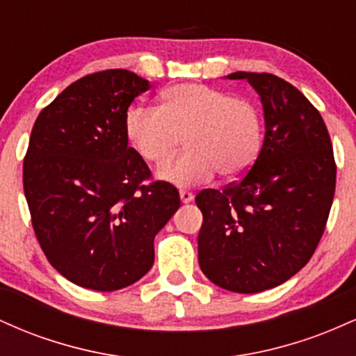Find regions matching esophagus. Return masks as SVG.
Returning <instances> with one entry per match:
<instances>
[{"mask_svg":"<svg viewBox=\"0 0 356 356\" xmlns=\"http://www.w3.org/2000/svg\"><path fill=\"white\" fill-rule=\"evenodd\" d=\"M179 195H181V201L184 204H189L192 199H194V194H192V192H189V191H181V192H179Z\"/></svg>","mask_w":356,"mask_h":356,"instance_id":"esophagus-1","label":"esophagus"}]
</instances>
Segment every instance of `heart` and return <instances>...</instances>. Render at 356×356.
<instances>
[{"instance_id":"1","label":"heart","mask_w":356,"mask_h":356,"mask_svg":"<svg viewBox=\"0 0 356 356\" xmlns=\"http://www.w3.org/2000/svg\"><path fill=\"white\" fill-rule=\"evenodd\" d=\"M127 137L150 165H162L181 138L186 152L161 170L162 181L179 187L207 182L219 172L227 181L246 175L264 142V117L252 100L201 83L167 88L161 107L129 110Z\"/></svg>"}]
</instances>
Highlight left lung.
Segmentation results:
<instances>
[{"label":"left lung","instance_id":"obj_1","mask_svg":"<svg viewBox=\"0 0 356 356\" xmlns=\"http://www.w3.org/2000/svg\"><path fill=\"white\" fill-rule=\"evenodd\" d=\"M263 104L264 142L239 182L199 192L197 249L207 280L261 293L295 276L313 256L332 209L337 165L325 122L300 90L271 73L236 72Z\"/></svg>","mask_w":356,"mask_h":356}]
</instances>
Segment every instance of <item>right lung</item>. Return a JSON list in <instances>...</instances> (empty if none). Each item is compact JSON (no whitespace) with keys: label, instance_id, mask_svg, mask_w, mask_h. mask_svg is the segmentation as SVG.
Instances as JSON below:
<instances>
[{"label":"right lung","instance_id":"add662e5","mask_svg":"<svg viewBox=\"0 0 356 356\" xmlns=\"http://www.w3.org/2000/svg\"><path fill=\"white\" fill-rule=\"evenodd\" d=\"M150 88L129 70L76 80L42 110L23 164L24 197L51 266L81 288L117 291L149 273L154 238L181 206L129 147L127 110Z\"/></svg>","mask_w":356,"mask_h":356}]
</instances>
